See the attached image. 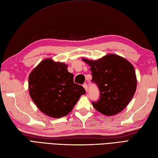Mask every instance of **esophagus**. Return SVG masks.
<instances>
[{
    "label": "esophagus",
    "mask_w": 158,
    "mask_h": 158,
    "mask_svg": "<svg viewBox=\"0 0 158 158\" xmlns=\"http://www.w3.org/2000/svg\"><path fill=\"white\" fill-rule=\"evenodd\" d=\"M83 88L85 89V91L88 92V85H87L86 83H84V84L83 85Z\"/></svg>",
    "instance_id": "34e87169"
}]
</instances>
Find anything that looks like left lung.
<instances>
[{
  "label": "left lung",
  "instance_id": "left-lung-1",
  "mask_svg": "<svg viewBox=\"0 0 158 158\" xmlns=\"http://www.w3.org/2000/svg\"><path fill=\"white\" fill-rule=\"evenodd\" d=\"M90 66L92 81L100 90V100L92 102L94 109L112 116L126 108L136 89L135 70L129 61L116 54H107L98 60L82 58Z\"/></svg>",
  "mask_w": 158,
  "mask_h": 158
}]
</instances>
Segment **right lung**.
Instances as JSON below:
<instances>
[{"instance_id":"1","label":"right lung","mask_w":158,"mask_h":158,"mask_svg":"<svg viewBox=\"0 0 158 158\" xmlns=\"http://www.w3.org/2000/svg\"><path fill=\"white\" fill-rule=\"evenodd\" d=\"M64 62L51 58L42 60L30 73L29 94L41 111L49 117L60 118L71 111L81 95V85L73 81V75Z\"/></svg>"}]
</instances>
